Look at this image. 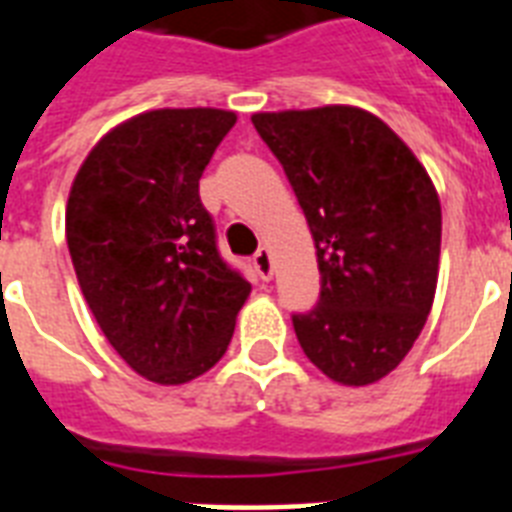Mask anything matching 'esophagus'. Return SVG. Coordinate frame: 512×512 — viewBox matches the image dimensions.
I'll return each mask as SVG.
<instances>
[{"label": "esophagus", "mask_w": 512, "mask_h": 512, "mask_svg": "<svg viewBox=\"0 0 512 512\" xmlns=\"http://www.w3.org/2000/svg\"><path fill=\"white\" fill-rule=\"evenodd\" d=\"M252 263H255V271L260 273V279H271L273 276V257H271V249L263 247L257 249V255L252 257Z\"/></svg>", "instance_id": "esophagus-1"}]
</instances>
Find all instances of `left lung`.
<instances>
[{
    "mask_svg": "<svg viewBox=\"0 0 512 512\" xmlns=\"http://www.w3.org/2000/svg\"><path fill=\"white\" fill-rule=\"evenodd\" d=\"M316 244L319 305L292 316L329 380L361 388L396 369L433 308L441 201L412 148L356 106L260 111Z\"/></svg>",
    "mask_w": 512,
    "mask_h": 512,
    "instance_id": "1",
    "label": "left lung"
}]
</instances>
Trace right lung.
Wrapping results in <instances>:
<instances>
[{
  "label": "right lung",
  "mask_w": 512,
  "mask_h": 512,
  "mask_svg": "<svg viewBox=\"0 0 512 512\" xmlns=\"http://www.w3.org/2000/svg\"><path fill=\"white\" fill-rule=\"evenodd\" d=\"M236 114L156 108L92 146L66 204V241L106 340L159 385H183L223 358L249 281L217 255L199 177Z\"/></svg>",
  "instance_id": "1"
}]
</instances>
